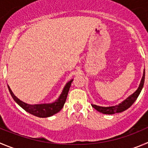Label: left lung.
Wrapping results in <instances>:
<instances>
[{"label":"left lung","instance_id":"left-lung-1","mask_svg":"<svg viewBox=\"0 0 148 148\" xmlns=\"http://www.w3.org/2000/svg\"><path fill=\"white\" fill-rule=\"evenodd\" d=\"M145 72L143 71V78L141 79L140 84L139 85V88H137L136 91L133 94L131 95L130 96H128L125 100H124L123 101L121 102V103H119L118 105L112 106V107H99V106L95 105V104H91L92 107L94 109H96L97 111L103 113V114H115V113H119L125 111L127 109H128L134 103L135 101L136 100V99L139 96V93H140L141 90L143 89V85H144L145 82Z\"/></svg>","mask_w":148,"mask_h":148}]
</instances>
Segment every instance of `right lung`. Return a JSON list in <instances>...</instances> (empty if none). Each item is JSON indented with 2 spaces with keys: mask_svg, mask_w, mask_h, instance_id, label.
<instances>
[{
  "mask_svg": "<svg viewBox=\"0 0 148 148\" xmlns=\"http://www.w3.org/2000/svg\"><path fill=\"white\" fill-rule=\"evenodd\" d=\"M73 79L68 82L66 85H65L61 94L58 97V99L55 101L49 103H41V104H27L25 102L22 101L21 100L18 99L16 96H14L12 90L10 89V87L8 85V88L10 92L11 96H12L14 100L26 112H29L30 114H34L36 117L39 118H48L52 116L53 114H56L58 112L61 110V109L63 107L65 102H66V98H67L68 93L69 90V88L71 87V82Z\"/></svg>",
  "mask_w": 148,
  "mask_h": 148,
  "instance_id": "right-lung-1",
  "label": "right lung"
}]
</instances>
